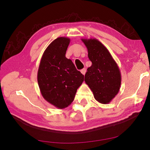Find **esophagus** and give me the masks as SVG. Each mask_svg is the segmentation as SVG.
Segmentation results:
<instances>
[{
  "instance_id": "obj_1",
  "label": "esophagus",
  "mask_w": 150,
  "mask_h": 150,
  "mask_svg": "<svg viewBox=\"0 0 150 150\" xmlns=\"http://www.w3.org/2000/svg\"><path fill=\"white\" fill-rule=\"evenodd\" d=\"M86 71H87V70H86L85 68H83V69H82L81 70V73H82L83 75H85V73H86Z\"/></svg>"
}]
</instances>
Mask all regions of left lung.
I'll list each match as a JSON object with an SVG mask.
<instances>
[{
  "mask_svg": "<svg viewBox=\"0 0 150 150\" xmlns=\"http://www.w3.org/2000/svg\"><path fill=\"white\" fill-rule=\"evenodd\" d=\"M88 50L92 65L87 69L85 81L95 100L108 104L115 97L120 88L121 73L110 53L97 39H81Z\"/></svg>",
  "mask_w": 150,
  "mask_h": 150,
  "instance_id": "1",
  "label": "left lung"
}]
</instances>
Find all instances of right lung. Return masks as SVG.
Instances as JSON below:
<instances>
[{
  "mask_svg": "<svg viewBox=\"0 0 150 150\" xmlns=\"http://www.w3.org/2000/svg\"><path fill=\"white\" fill-rule=\"evenodd\" d=\"M70 43L67 37L54 40L44 51L38 71V83L44 99L59 109L69 106L84 75L65 57Z\"/></svg>",
  "mask_w": 150,
  "mask_h": 150,
  "instance_id": "right-lung-1",
  "label": "right lung"
}]
</instances>
